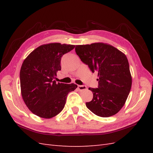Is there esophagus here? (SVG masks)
Here are the masks:
<instances>
[{
	"label": "esophagus",
	"instance_id": "34e87169",
	"mask_svg": "<svg viewBox=\"0 0 153 153\" xmlns=\"http://www.w3.org/2000/svg\"><path fill=\"white\" fill-rule=\"evenodd\" d=\"M77 89H78L79 91H83V90H85L87 89L86 85H77Z\"/></svg>",
	"mask_w": 153,
	"mask_h": 153
}]
</instances>
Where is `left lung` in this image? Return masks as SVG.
<instances>
[{"label":"left lung","mask_w":153,"mask_h":153,"mask_svg":"<svg viewBox=\"0 0 153 153\" xmlns=\"http://www.w3.org/2000/svg\"><path fill=\"white\" fill-rule=\"evenodd\" d=\"M75 50L92 73L98 74V87L89 88L93 97L86 102V106L100 117L116 114L124 105L131 87L126 56L115 47L102 43L77 45Z\"/></svg>","instance_id":"8db88e82"}]
</instances>
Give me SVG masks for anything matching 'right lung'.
I'll list each match as a JSON object with an SVG mask.
<instances>
[{
  "label": "right lung",
  "mask_w": 153,
  "mask_h": 153,
  "mask_svg": "<svg viewBox=\"0 0 153 153\" xmlns=\"http://www.w3.org/2000/svg\"><path fill=\"white\" fill-rule=\"evenodd\" d=\"M74 45L50 43L37 47L23 62L19 79L22 98L34 114L51 118L58 114L66 104L68 94L77 88L74 83H56L64 54Z\"/></svg>",
  "instance_id": "1"
}]
</instances>
